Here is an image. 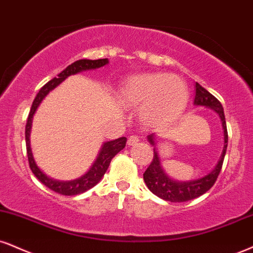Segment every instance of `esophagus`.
Returning <instances> with one entry per match:
<instances>
[{
  "label": "esophagus",
  "instance_id": "1",
  "mask_svg": "<svg viewBox=\"0 0 253 253\" xmlns=\"http://www.w3.org/2000/svg\"><path fill=\"white\" fill-rule=\"evenodd\" d=\"M139 141H140L139 136H136V135H130L129 138L127 139V145H128V146H134V145L138 144Z\"/></svg>",
  "mask_w": 253,
  "mask_h": 253
}]
</instances>
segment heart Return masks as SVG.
I'll return each instance as SVG.
<instances>
[{
	"mask_svg": "<svg viewBox=\"0 0 253 253\" xmlns=\"http://www.w3.org/2000/svg\"><path fill=\"white\" fill-rule=\"evenodd\" d=\"M118 100L127 108H141L144 123L160 127L180 117L186 107L188 90L176 75L145 73L127 79L119 89Z\"/></svg>",
	"mask_w": 253,
	"mask_h": 253,
	"instance_id": "b5f03b06",
	"label": "heart"
}]
</instances>
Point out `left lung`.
Here are the masks:
<instances>
[{
	"mask_svg": "<svg viewBox=\"0 0 253 253\" xmlns=\"http://www.w3.org/2000/svg\"><path fill=\"white\" fill-rule=\"evenodd\" d=\"M194 105L197 106H205V107L213 109L219 115L221 120V126L224 129V148L223 153H221L220 159L218 164L214 166V169L211 172L208 173L206 175L202 178L194 179V180L188 181H178L174 179L169 178L166 174L165 171L163 169L160 164L159 154L154 148V156L152 160L151 165L146 169L144 173V180L150 188L152 193H154L161 199L166 200V202L171 203H184L187 200H192L194 198L200 197L202 194L206 193L214 185L217 180L219 173H220L221 166H223V161L225 153H226L227 148V128H226V121H225L224 109L221 103L219 102L217 97H214L211 93L208 92L205 88L200 86L198 82H196V96H194ZM148 141L152 145H156L154 142L153 134L147 136Z\"/></svg>",
	"mask_w": 253,
	"mask_h": 253,
	"instance_id": "obj_1",
	"label": "left lung"
}]
</instances>
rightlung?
<instances>
[{
    "mask_svg": "<svg viewBox=\"0 0 253 253\" xmlns=\"http://www.w3.org/2000/svg\"><path fill=\"white\" fill-rule=\"evenodd\" d=\"M108 63V59H99V60H78L74 63L69 65L66 69H63L62 72L57 75V78L51 79L49 82L44 84L41 89L39 90L38 95L35 96L34 101H33L32 108H30L28 119H27V125H26V146H27V156H28L29 161V167L32 169V172L34 173L36 178L39 179L44 186H47L50 190H53L54 192L62 194V196H77V194L84 193L86 191L89 190L95 186V185L101 180V178L107 171L111 160L113 159L114 156L124 150L125 146H126L127 139L123 136V138H119L112 141H106L103 142L101 150H100L99 154H97L95 161L93 163L92 167H90L88 171L84 173V175H81L80 178L74 179V180L69 181H62V180H55V179L49 178L44 174L41 169H39L36 165L34 157H33L32 148H30V129H32V123H33V115L35 114L36 109H38L39 105L41 103L42 100L47 96V94L53 90L54 88L66 80L67 78L71 77V75L78 74V73L84 72V71H90V69H96L100 67H103Z\"/></svg>",
    "mask_w": 253,
    "mask_h": 253,
    "instance_id": "obj_1",
    "label": "right lung"
}]
</instances>
